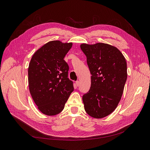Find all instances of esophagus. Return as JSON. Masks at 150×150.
<instances>
[{
  "mask_svg": "<svg viewBox=\"0 0 150 150\" xmlns=\"http://www.w3.org/2000/svg\"><path fill=\"white\" fill-rule=\"evenodd\" d=\"M76 84L77 86H79V84H80V82H79V81H77L76 82Z\"/></svg>",
  "mask_w": 150,
  "mask_h": 150,
  "instance_id": "34e87169",
  "label": "esophagus"
}]
</instances>
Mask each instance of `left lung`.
Segmentation results:
<instances>
[{
    "mask_svg": "<svg viewBox=\"0 0 150 150\" xmlns=\"http://www.w3.org/2000/svg\"><path fill=\"white\" fill-rule=\"evenodd\" d=\"M91 74L89 91L83 96L85 111L94 118L110 115L121 100L127 79V64L119 49L111 45L83 44Z\"/></svg>",
    "mask_w": 150,
    "mask_h": 150,
    "instance_id": "obj_1",
    "label": "left lung"
}]
</instances>
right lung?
Wrapping results in <instances>:
<instances>
[{
    "label": "right lung",
    "mask_w": 150,
    "mask_h": 150,
    "mask_svg": "<svg viewBox=\"0 0 150 150\" xmlns=\"http://www.w3.org/2000/svg\"><path fill=\"white\" fill-rule=\"evenodd\" d=\"M72 43L49 42L36 51L28 68L30 94L43 114L54 116L61 112L71 93L73 81L68 78L69 66L64 60Z\"/></svg>",
    "instance_id": "1"
}]
</instances>
